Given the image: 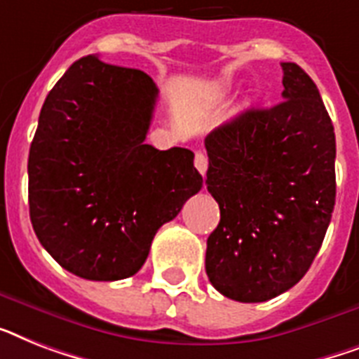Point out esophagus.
Returning a JSON list of instances; mask_svg holds the SVG:
<instances>
[{"label": "esophagus", "instance_id": "obj_1", "mask_svg": "<svg viewBox=\"0 0 359 359\" xmlns=\"http://www.w3.org/2000/svg\"><path fill=\"white\" fill-rule=\"evenodd\" d=\"M195 168L199 171L201 175H205L206 170H208V158H206L205 153H197L195 154V160H194Z\"/></svg>", "mask_w": 359, "mask_h": 359}]
</instances>
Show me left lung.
<instances>
[{
	"label": "left lung",
	"instance_id": "1",
	"mask_svg": "<svg viewBox=\"0 0 359 359\" xmlns=\"http://www.w3.org/2000/svg\"><path fill=\"white\" fill-rule=\"evenodd\" d=\"M282 72V103L245 110L205 140L206 188L221 212L206 275L232 301H269L301 280L336 205L330 116L301 66Z\"/></svg>",
	"mask_w": 359,
	"mask_h": 359
}]
</instances>
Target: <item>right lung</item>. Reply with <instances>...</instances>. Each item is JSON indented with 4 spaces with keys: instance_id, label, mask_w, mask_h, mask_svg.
Returning a JSON list of instances; mask_svg holds the SVG:
<instances>
[{
    "instance_id": "obj_1",
    "label": "right lung",
    "mask_w": 359,
    "mask_h": 359,
    "mask_svg": "<svg viewBox=\"0 0 359 359\" xmlns=\"http://www.w3.org/2000/svg\"><path fill=\"white\" fill-rule=\"evenodd\" d=\"M158 88L142 69L79 58L49 92L29 149L42 247L86 280L138 273L160 226L203 188L194 153L145 144Z\"/></svg>"
}]
</instances>
